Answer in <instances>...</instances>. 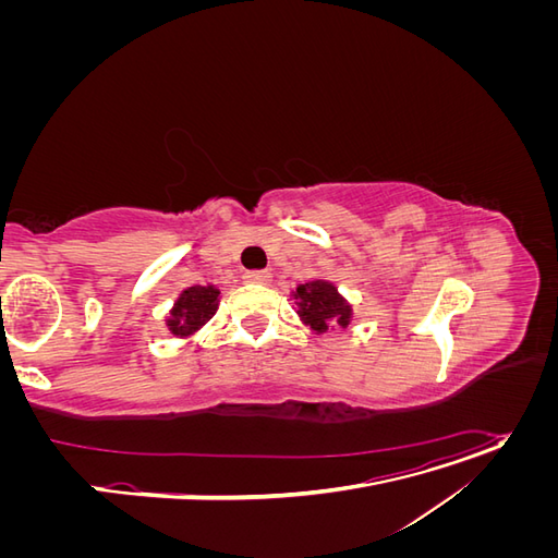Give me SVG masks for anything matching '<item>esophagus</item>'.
Listing matches in <instances>:
<instances>
[{
  "label": "esophagus",
  "mask_w": 558,
  "mask_h": 558,
  "mask_svg": "<svg viewBox=\"0 0 558 558\" xmlns=\"http://www.w3.org/2000/svg\"><path fill=\"white\" fill-rule=\"evenodd\" d=\"M244 281H248V283H269V281H272V275H269L267 269H251V272L244 275Z\"/></svg>",
  "instance_id": "esophagus-1"
}]
</instances>
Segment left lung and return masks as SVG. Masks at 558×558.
<instances>
[{"mask_svg": "<svg viewBox=\"0 0 558 558\" xmlns=\"http://www.w3.org/2000/svg\"><path fill=\"white\" fill-rule=\"evenodd\" d=\"M298 305V316L316 335L328 332L332 326L347 328L351 324V305L337 291V286L326 279H312L300 283L291 293Z\"/></svg>", "mask_w": 558, "mask_h": 558, "instance_id": "obj_1", "label": "left lung"}]
</instances>
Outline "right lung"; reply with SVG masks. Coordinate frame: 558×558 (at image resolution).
<instances>
[{
  "mask_svg": "<svg viewBox=\"0 0 558 558\" xmlns=\"http://www.w3.org/2000/svg\"><path fill=\"white\" fill-rule=\"evenodd\" d=\"M218 295L221 291L214 283L207 286H191L179 293L170 316L165 318V326L174 337L189 340L193 337L218 310Z\"/></svg>",
  "mask_w": 558,
  "mask_h": 558,
  "instance_id": "right-lung-1",
  "label": "right lung"
}]
</instances>
